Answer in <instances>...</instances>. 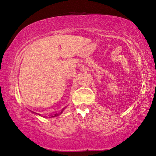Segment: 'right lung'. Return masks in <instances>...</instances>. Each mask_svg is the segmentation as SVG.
<instances>
[{
    "label": "right lung",
    "instance_id": "right-lung-1",
    "mask_svg": "<svg viewBox=\"0 0 156 156\" xmlns=\"http://www.w3.org/2000/svg\"><path fill=\"white\" fill-rule=\"evenodd\" d=\"M65 109V108H63V110H62V111L60 112V114H55L54 115H51V116L49 117V118H53V117H56V116H59L60 114H61L62 113H63V110ZM32 113H33V114H37V115H39V116H42L40 114H37V113H35V112H32Z\"/></svg>",
    "mask_w": 156,
    "mask_h": 156
}]
</instances>
